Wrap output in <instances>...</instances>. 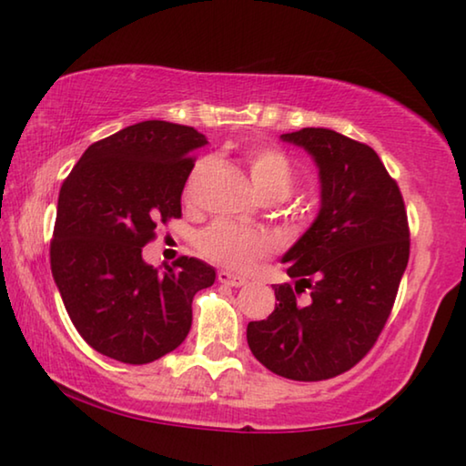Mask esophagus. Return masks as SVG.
<instances>
[{
  "label": "esophagus",
  "instance_id": "34e87169",
  "mask_svg": "<svg viewBox=\"0 0 466 466\" xmlns=\"http://www.w3.org/2000/svg\"><path fill=\"white\" fill-rule=\"evenodd\" d=\"M218 281L224 283V286H230V288H240L247 283V279L240 278V275H232L228 271H218Z\"/></svg>",
  "mask_w": 466,
  "mask_h": 466
}]
</instances>
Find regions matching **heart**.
<instances>
[{
    "label": "heart",
    "mask_w": 466,
    "mask_h": 466,
    "mask_svg": "<svg viewBox=\"0 0 466 466\" xmlns=\"http://www.w3.org/2000/svg\"><path fill=\"white\" fill-rule=\"evenodd\" d=\"M247 167L257 193L263 199H286L296 183V170L289 157L278 147L255 146L247 152ZM197 167L187 180L185 195L191 197L193 183L199 175ZM275 242L269 234L250 230L228 219H218L197 236V250L205 258L224 265L232 271H248L267 255H271Z\"/></svg>",
    "instance_id": "obj_1"
}]
</instances>
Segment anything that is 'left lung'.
<instances>
[{
    "label": "left lung",
    "mask_w": 466,
    "mask_h": 466,
    "mask_svg": "<svg viewBox=\"0 0 466 466\" xmlns=\"http://www.w3.org/2000/svg\"><path fill=\"white\" fill-rule=\"evenodd\" d=\"M283 141L319 167L320 211L283 255L294 286H275V310L247 327L248 347L273 374L299 382L347 372L372 350L409 263L403 195L372 147L333 129ZM309 289L306 303L297 298Z\"/></svg>",
    "instance_id": "8db88e82"
}]
</instances>
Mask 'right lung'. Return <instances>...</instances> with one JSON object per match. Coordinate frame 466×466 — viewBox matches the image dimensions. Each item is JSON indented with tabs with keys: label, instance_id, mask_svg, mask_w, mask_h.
<instances>
[{
	"label": "right lung",
	"instance_id": "right-lung-1",
	"mask_svg": "<svg viewBox=\"0 0 466 466\" xmlns=\"http://www.w3.org/2000/svg\"><path fill=\"white\" fill-rule=\"evenodd\" d=\"M208 144L187 125L144 121L86 149L63 180L51 271L77 333L123 364H149L185 341L193 298L214 267L178 257L157 273L141 258L156 226L180 218V195Z\"/></svg>",
	"mask_w": 466,
	"mask_h": 466
}]
</instances>
